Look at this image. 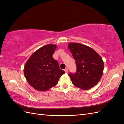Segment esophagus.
Returning a JSON list of instances; mask_svg holds the SVG:
<instances>
[{"instance_id": "esophagus-1", "label": "esophagus", "mask_w": 124, "mask_h": 124, "mask_svg": "<svg viewBox=\"0 0 124 124\" xmlns=\"http://www.w3.org/2000/svg\"><path fill=\"white\" fill-rule=\"evenodd\" d=\"M64 72L66 73H68V68H66L64 70Z\"/></svg>"}]
</instances>
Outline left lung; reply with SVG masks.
Here are the masks:
<instances>
[{"label":"left lung","instance_id":"1","mask_svg":"<svg viewBox=\"0 0 124 124\" xmlns=\"http://www.w3.org/2000/svg\"><path fill=\"white\" fill-rule=\"evenodd\" d=\"M68 47L77 64L76 73L69 74L73 84L84 90L97 85L103 73L102 57L91 47L81 44L70 43Z\"/></svg>","mask_w":124,"mask_h":124}]
</instances>
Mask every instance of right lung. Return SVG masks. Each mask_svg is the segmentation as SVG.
Listing matches in <instances>:
<instances>
[{
  "mask_svg": "<svg viewBox=\"0 0 124 124\" xmlns=\"http://www.w3.org/2000/svg\"><path fill=\"white\" fill-rule=\"evenodd\" d=\"M57 45L48 44L35 51L26 62L24 74L27 81L34 89L46 91L57 85L64 74L52 55Z\"/></svg>",
  "mask_w": 124,
  "mask_h": 124,
  "instance_id": "1",
  "label": "right lung"
}]
</instances>
